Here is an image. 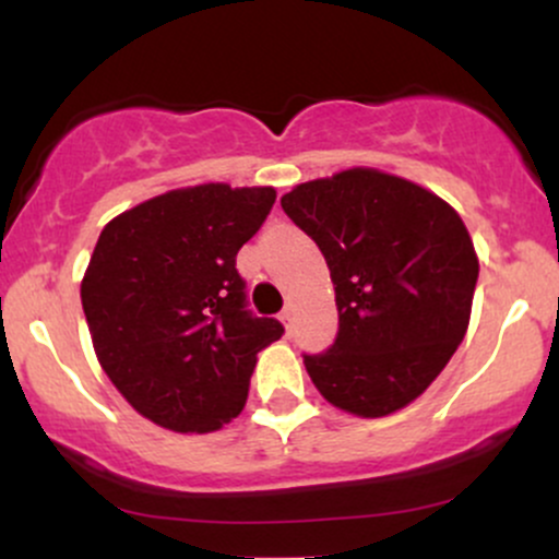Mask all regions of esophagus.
I'll list each match as a JSON object with an SVG mask.
<instances>
[{
  "instance_id": "34e87169",
  "label": "esophagus",
  "mask_w": 559,
  "mask_h": 559,
  "mask_svg": "<svg viewBox=\"0 0 559 559\" xmlns=\"http://www.w3.org/2000/svg\"><path fill=\"white\" fill-rule=\"evenodd\" d=\"M281 323L286 325V333H292V325H294V310H292V307H286V310L281 312Z\"/></svg>"
}]
</instances>
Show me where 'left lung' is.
<instances>
[{
  "label": "left lung",
  "instance_id": "8db88e82",
  "mask_svg": "<svg viewBox=\"0 0 559 559\" xmlns=\"http://www.w3.org/2000/svg\"><path fill=\"white\" fill-rule=\"evenodd\" d=\"M281 207L318 243L338 333L305 368L333 407L383 418L452 360L471 323L478 258L463 217L433 191L373 168L294 186Z\"/></svg>",
  "mask_w": 559,
  "mask_h": 559
}]
</instances>
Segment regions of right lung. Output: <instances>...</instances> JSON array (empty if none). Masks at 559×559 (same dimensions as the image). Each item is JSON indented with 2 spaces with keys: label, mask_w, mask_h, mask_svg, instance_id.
I'll use <instances>...</instances> for the list:
<instances>
[{
  "label": "right lung",
  "mask_w": 559,
  "mask_h": 559,
  "mask_svg": "<svg viewBox=\"0 0 559 559\" xmlns=\"http://www.w3.org/2000/svg\"><path fill=\"white\" fill-rule=\"evenodd\" d=\"M273 202V186H189L99 234L81 281L94 352L126 402L168 431L210 433L234 420L258 352L284 333L247 310L236 271Z\"/></svg>",
  "instance_id": "right-lung-1"
}]
</instances>
